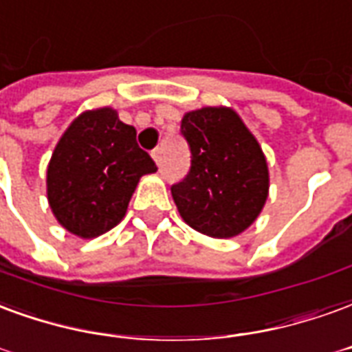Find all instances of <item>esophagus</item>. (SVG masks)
Returning <instances> with one entry per match:
<instances>
[{
  "instance_id": "obj_1",
  "label": "esophagus",
  "mask_w": 352,
  "mask_h": 352,
  "mask_svg": "<svg viewBox=\"0 0 352 352\" xmlns=\"http://www.w3.org/2000/svg\"><path fill=\"white\" fill-rule=\"evenodd\" d=\"M151 157H153V161H155V163H161V148H155V150L151 151Z\"/></svg>"
}]
</instances>
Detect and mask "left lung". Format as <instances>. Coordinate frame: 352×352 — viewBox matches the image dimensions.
I'll use <instances>...</instances> for the list:
<instances>
[{"label": "left lung", "instance_id": "left-lung-1", "mask_svg": "<svg viewBox=\"0 0 352 352\" xmlns=\"http://www.w3.org/2000/svg\"><path fill=\"white\" fill-rule=\"evenodd\" d=\"M179 133L191 151L186 178L173 184L184 221L212 238H230L250 227L268 197V166L261 146L236 112H187Z\"/></svg>", "mask_w": 352, "mask_h": 352}]
</instances>
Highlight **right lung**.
I'll list each match as a JSON object with an SVG mask.
<instances>
[{
	"instance_id": "1",
	"label": "right lung",
	"mask_w": 352,
	"mask_h": 352,
	"mask_svg": "<svg viewBox=\"0 0 352 352\" xmlns=\"http://www.w3.org/2000/svg\"><path fill=\"white\" fill-rule=\"evenodd\" d=\"M155 170L133 125L116 110H89L71 123L54 150L48 202L69 232L95 238L122 221L140 176Z\"/></svg>"
}]
</instances>
